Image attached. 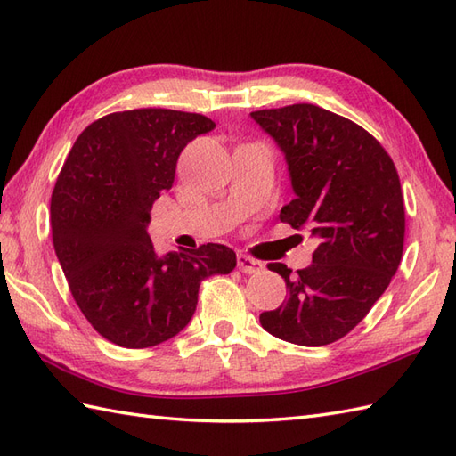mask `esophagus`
Here are the masks:
<instances>
[{"mask_svg":"<svg viewBox=\"0 0 456 456\" xmlns=\"http://www.w3.org/2000/svg\"><path fill=\"white\" fill-rule=\"evenodd\" d=\"M237 268L242 273H258V272L264 270V264L250 258V256H247V254H239V256H237Z\"/></svg>","mask_w":456,"mask_h":456,"instance_id":"obj_1","label":"esophagus"}]
</instances>
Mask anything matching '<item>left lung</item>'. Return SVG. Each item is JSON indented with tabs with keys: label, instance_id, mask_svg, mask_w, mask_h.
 I'll return each mask as SVG.
<instances>
[{
	"label": "left lung",
	"instance_id": "8db88e82",
	"mask_svg": "<svg viewBox=\"0 0 456 456\" xmlns=\"http://www.w3.org/2000/svg\"><path fill=\"white\" fill-rule=\"evenodd\" d=\"M288 163L295 198L280 219L319 240L313 264H268L289 295L260 324L280 340L326 346L365 319L404 248V200L393 159L362 126L316 104L250 112Z\"/></svg>",
	"mask_w": 456,
	"mask_h": 456
}]
</instances>
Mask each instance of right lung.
Here are the masks:
<instances>
[{
  "mask_svg": "<svg viewBox=\"0 0 456 456\" xmlns=\"http://www.w3.org/2000/svg\"><path fill=\"white\" fill-rule=\"evenodd\" d=\"M214 128L192 112H114L87 126L63 163L50 202L56 256L85 319L116 346L176 336L192 319L202 280L237 266V254L214 242L159 256L147 235L178 155Z\"/></svg>",
  "mask_w": 456,
  "mask_h": 456,
  "instance_id": "right-lung-1",
  "label": "right lung"
}]
</instances>
